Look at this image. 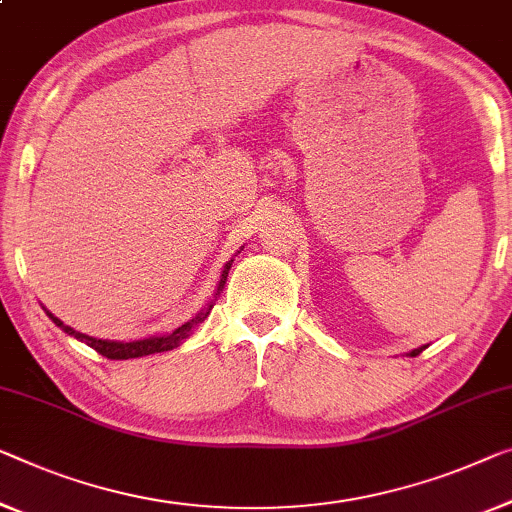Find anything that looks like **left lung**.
<instances>
[{"label": "left lung", "instance_id": "8db88e82", "mask_svg": "<svg viewBox=\"0 0 512 512\" xmlns=\"http://www.w3.org/2000/svg\"><path fill=\"white\" fill-rule=\"evenodd\" d=\"M423 349H425V347H421V349H414V352H411L409 356H418V354H421V352H423Z\"/></svg>", "mask_w": 512, "mask_h": 512}]
</instances>
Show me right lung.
<instances>
[{
    "label": "right lung",
    "instance_id": "1",
    "mask_svg": "<svg viewBox=\"0 0 512 512\" xmlns=\"http://www.w3.org/2000/svg\"><path fill=\"white\" fill-rule=\"evenodd\" d=\"M230 266H232V262L225 264V271H223V278H220L218 292H220V289H223V285H225L227 273H230ZM211 305H213V303H209V308L202 310L200 315H195L193 319H190V322L181 324L179 329L174 331L172 335H158V338L135 340V342H112V340H96V338H89V335H85V333L73 331L71 326H64V322H59L57 317H52L50 312H48V315H50L52 322H55V324L59 326V329H64L68 335H75V338H78V340L87 342V345H89L91 349H96V352L101 354V356L112 358V361H124V358H140V356H149V354H158V352H170V349L177 347L183 338H188L190 331H193L197 324L207 319V315L211 312Z\"/></svg>",
    "mask_w": 512,
    "mask_h": 512
}]
</instances>
